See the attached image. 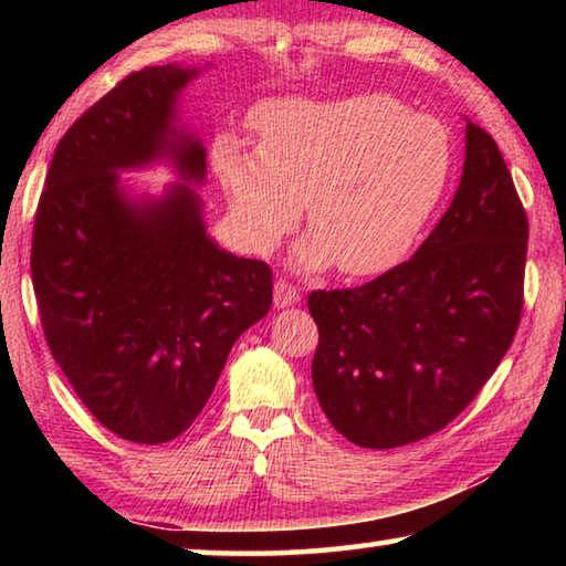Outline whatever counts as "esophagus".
Returning <instances> with one entry per match:
<instances>
[{"label":"esophagus","mask_w":566,"mask_h":566,"mask_svg":"<svg viewBox=\"0 0 566 566\" xmlns=\"http://www.w3.org/2000/svg\"><path fill=\"white\" fill-rule=\"evenodd\" d=\"M300 302V290L294 284L276 280L274 282V306H292Z\"/></svg>","instance_id":"1"}]
</instances>
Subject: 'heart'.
<instances>
[{
    "mask_svg": "<svg viewBox=\"0 0 566 566\" xmlns=\"http://www.w3.org/2000/svg\"><path fill=\"white\" fill-rule=\"evenodd\" d=\"M252 127L256 149L217 142V179L239 237L256 254L292 232L306 199L314 229L296 247L302 270H391L415 247L452 175L444 124L387 94L272 99L254 112Z\"/></svg>",
    "mask_w": 566,
    "mask_h": 566,
    "instance_id": "heart-1",
    "label": "heart"
}]
</instances>
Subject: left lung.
<instances>
[{
    "instance_id": "obj_1",
    "label": "left lung",
    "mask_w": 566,
    "mask_h": 566,
    "mask_svg": "<svg viewBox=\"0 0 566 566\" xmlns=\"http://www.w3.org/2000/svg\"><path fill=\"white\" fill-rule=\"evenodd\" d=\"M530 222L492 134L467 122L452 205L415 256L354 290H317L312 385L352 444L395 449L462 415L520 327Z\"/></svg>"
}]
</instances>
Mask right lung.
Here are the masks:
<instances>
[{
  "label": "right lung",
  "mask_w": 566,
  "mask_h": 566,
  "mask_svg": "<svg viewBox=\"0 0 566 566\" xmlns=\"http://www.w3.org/2000/svg\"><path fill=\"white\" fill-rule=\"evenodd\" d=\"M197 70L145 66L56 145L32 234L46 344L76 397L122 439L165 444L205 409L239 334L272 306V270L219 249L187 185L129 199L122 169L169 157L202 185V142L175 127Z\"/></svg>",
  "instance_id": "right-lung-1"
}]
</instances>
